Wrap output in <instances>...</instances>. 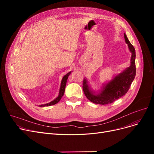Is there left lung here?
Here are the masks:
<instances>
[{
    "instance_id": "obj_1",
    "label": "left lung",
    "mask_w": 154,
    "mask_h": 154,
    "mask_svg": "<svg viewBox=\"0 0 154 154\" xmlns=\"http://www.w3.org/2000/svg\"><path fill=\"white\" fill-rule=\"evenodd\" d=\"M124 38L128 48L132 52L131 66L122 73L119 74L103 87L102 92L98 95H94L87 84V80H83V91L86 97L92 102L97 104L106 105L114 102L125 95L130 88L132 82L135 77V50L134 46L129 42L126 35Z\"/></svg>"
}]
</instances>
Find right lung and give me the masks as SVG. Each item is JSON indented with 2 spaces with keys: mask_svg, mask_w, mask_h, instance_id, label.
Returning a JSON list of instances; mask_svg holds the SVG:
<instances>
[{
  "mask_svg": "<svg viewBox=\"0 0 154 154\" xmlns=\"http://www.w3.org/2000/svg\"><path fill=\"white\" fill-rule=\"evenodd\" d=\"M71 72L67 73V74L64 75L62 80V82H61V85H60V91H59V96L57 97L55 100H52V102H51L50 103H46V104H44V105H40V106H39L40 107H45V106H52V105H55L57 103H58L60 100L61 99V98L62 97V96L64 94V92H65V88H66V83H67V79H68V77L69 75L70 74Z\"/></svg>",
  "mask_w": 154,
  "mask_h": 154,
  "instance_id": "1",
  "label": "right lung"
}]
</instances>
